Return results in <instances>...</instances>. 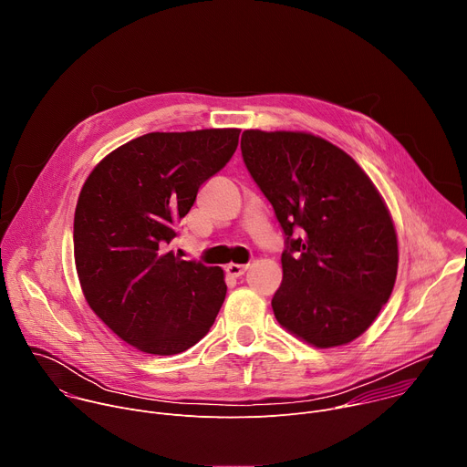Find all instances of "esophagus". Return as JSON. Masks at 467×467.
Masks as SVG:
<instances>
[{
    "mask_svg": "<svg viewBox=\"0 0 467 467\" xmlns=\"http://www.w3.org/2000/svg\"><path fill=\"white\" fill-rule=\"evenodd\" d=\"M247 268L249 265L247 264H227L225 265V272L231 275V277H240V275H244L245 272H247Z\"/></svg>",
    "mask_w": 467,
    "mask_h": 467,
    "instance_id": "esophagus-1",
    "label": "esophagus"
}]
</instances>
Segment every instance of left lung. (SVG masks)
Listing matches in <instances>:
<instances>
[{
	"mask_svg": "<svg viewBox=\"0 0 467 467\" xmlns=\"http://www.w3.org/2000/svg\"><path fill=\"white\" fill-rule=\"evenodd\" d=\"M240 148L286 238L277 321L321 349L353 342L397 277V234L380 193L346 151L310 132L249 129Z\"/></svg>",
	"mask_w": 467,
	"mask_h": 467,
	"instance_id": "1",
	"label": "left lung"
}]
</instances>
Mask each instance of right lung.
I'll return each instance as SVG.
<instances>
[{
  "label": "right lung",
  "instance_id": "right-lung-1",
  "mask_svg": "<svg viewBox=\"0 0 467 467\" xmlns=\"http://www.w3.org/2000/svg\"><path fill=\"white\" fill-rule=\"evenodd\" d=\"M238 137L240 129L148 132L109 153L83 184L74 254L85 299L142 353L186 351L223 305V270L182 260L168 244L199 186L231 161Z\"/></svg>",
  "mask_w": 467,
  "mask_h": 467
}]
</instances>
